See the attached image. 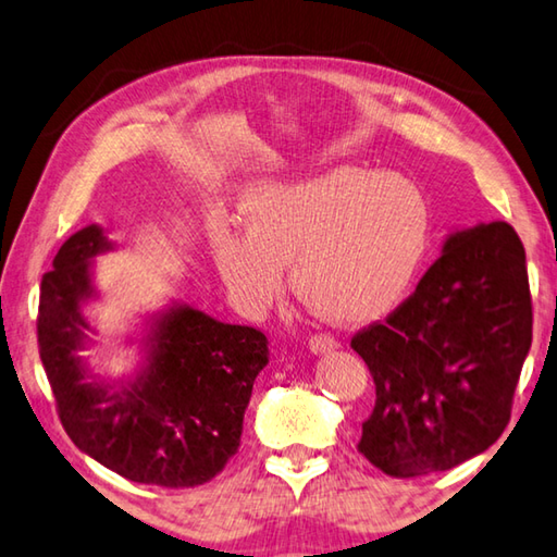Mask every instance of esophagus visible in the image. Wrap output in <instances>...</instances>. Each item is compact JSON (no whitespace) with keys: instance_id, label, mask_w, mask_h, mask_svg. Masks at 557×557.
Wrapping results in <instances>:
<instances>
[{"instance_id":"34e87169","label":"esophagus","mask_w":557,"mask_h":557,"mask_svg":"<svg viewBox=\"0 0 557 557\" xmlns=\"http://www.w3.org/2000/svg\"><path fill=\"white\" fill-rule=\"evenodd\" d=\"M334 348H338V342L332 336H312V338H309V351H312L314 356L329 354V351H334Z\"/></svg>"}]
</instances>
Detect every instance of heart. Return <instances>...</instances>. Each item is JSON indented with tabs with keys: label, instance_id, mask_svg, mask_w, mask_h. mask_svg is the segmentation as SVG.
Wrapping results in <instances>:
<instances>
[{
	"label": "heart",
	"instance_id": "1",
	"mask_svg": "<svg viewBox=\"0 0 557 557\" xmlns=\"http://www.w3.org/2000/svg\"><path fill=\"white\" fill-rule=\"evenodd\" d=\"M244 231L219 221L209 245L219 277L245 314L260 317L285 295L336 324L373 322L403 299L430 238V201L400 172L336 164L287 184L250 186Z\"/></svg>",
	"mask_w": 557,
	"mask_h": 557
}]
</instances>
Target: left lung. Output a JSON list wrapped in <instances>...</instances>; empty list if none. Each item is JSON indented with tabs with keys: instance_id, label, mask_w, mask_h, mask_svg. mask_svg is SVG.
<instances>
[{
	"instance_id": "8db88e82",
	"label": "left lung",
	"mask_w": 557,
	"mask_h": 557,
	"mask_svg": "<svg viewBox=\"0 0 557 557\" xmlns=\"http://www.w3.org/2000/svg\"><path fill=\"white\" fill-rule=\"evenodd\" d=\"M531 326L525 250L511 225L451 231L412 295L354 336L375 383L358 449L391 476L482 455L511 418Z\"/></svg>"
}]
</instances>
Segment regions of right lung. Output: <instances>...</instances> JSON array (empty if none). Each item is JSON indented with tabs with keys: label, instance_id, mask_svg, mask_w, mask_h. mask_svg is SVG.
<instances>
[{
	"label": "right lung",
	"instance_id": "1",
	"mask_svg": "<svg viewBox=\"0 0 557 557\" xmlns=\"http://www.w3.org/2000/svg\"><path fill=\"white\" fill-rule=\"evenodd\" d=\"M115 250L108 228L73 233L41 280L39 351L73 445L137 484L199 486L240 447L252 383L270 361L268 338L169 299L127 336L132 373L102 375L83 351L96 344V258Z\"/></svg>",
	"mask_w": 557,
	"mask_h": 557
}]
</instances>
